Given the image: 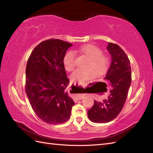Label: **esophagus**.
<instances>
[{
    "label": "esophagus",
    "mask_w": 153,
    "mask_h": 153,
    "mask_svg": "<svg viewBox=\"0 0 153 153\" xmlns=\"http://www.w3.org/2000/svg\"><path fill=\"white\" fill-rule=\"evenodd\" d=\"M83 98H84V96H83L82 95H80V96H78L77 97H76V98L74 99V101H75V102H76L77 101H79L82 99H83Z\"/></svg>",
    "instance_id": "esophagus-1"
}]
</instances>
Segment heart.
<instances>
[{
	"mask_svg": "<svg viewBox=\"0 0 153 153\" xmlns=\"http://www.w3.org/2000/svg\"><path fill=\"white\" fill-rule=\"evenodd\" d=\"M78 52L84 54L89 59L87 64V69H77L71 76L72 81L79 84L84 83L96 76V72L99 74L104 73L108 69L109 59L103 54V52L100 47L94 45H86L78 49ZM76 54L73 50H69L64 55L63 62L64 67L68 71H72L75 68ZM95 69L96 71L92 69Z\"/></svg>",
	"mask_w": 153,
	"mask_h": 153,
	"instance_id": "1",
	"label": "heart"
}]
</instances>
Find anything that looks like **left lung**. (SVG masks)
<instances>
[{
  "label": "left lung",
  "instance_id": "left-lung-1",
  "mask_svg": "<svg viewBox=\"0 0 153 153\" xmlns=\"http://www.w3.org/2000/svg\"><path fill=\"white\" fill-rule=\"evenodd\" d=\"M107 49L112 62L105 79L110 80L112 89L107 98L102 101H94L92 107L87 112L90 121L97 123L110 122L119 114L131 82L130 61L126 53L119 45L112 43L108 44Z\"/></svg>",
  "mask_w": 153,
  "mask_h": 153
}]
</instances>
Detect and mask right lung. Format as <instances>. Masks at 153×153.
<instances>
[{
  "mask_svg": "<svg viewBox=\"0 0 153 153\" xmlns=\"http://www.w3.org/2000/svg\"><path fill=\"white\" fill-rule=\"evenodd\" d=\"M73 45L58 39L41 42L32 50L25 71V92L40 119L51 124L70 118L75 104L66 90L69 84L63 58Z\"/></svg>",
  "mask_w": 153,
  "mask_h": 153,
  "instance_id": "obj_1",
  "label": "right lung"
}]
</instances>
